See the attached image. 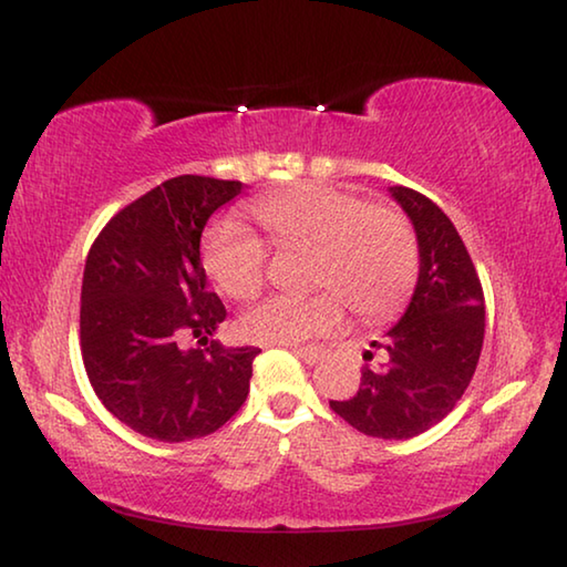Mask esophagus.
Segmentation results:
<instances>
[{
	"instance_id": "obj_1",
	"label": "esophagus",
	"mask_w": 567,
	"mask_h": 567,
	"mask_svg": "<svg viewBox=\"0 0 567 567\" xmlns=\"http://www.w3.org/2000/svg\"><path fill=\"white\" fill-rule=\"evenodd\" d=\"M297 358H302L307 364L320 362L324 354H328V348L324 344H307V348H292Z\"/></svg>"
}]
</instances>
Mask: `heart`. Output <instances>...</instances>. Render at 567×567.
Here are the masks:
<instances>
[{"instance_id": "obj_1", "label": "heart", "mask_w": 567, "mask_h": 567, "mask_svg": "<svg viewBox=\"0 0 567 567\" xmlns=\"http://www.w3.org/2000/svg\"><path fill=\"white\" fill-rule=\"evenodd\" d=\"M252 215L275 247H312L310 285L324 290L277 295L252 307L239 320L247 342L295 344L330 332L342 320V300L360 320H388L402 310L417 282V237L398 209L305 182L260 197ZM203 265L227 297L247 302L265 287L267 249L260 237L223 219L203 237Z\"/></svg>"}]
</instances>
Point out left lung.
I'll list each match as a JSON object with an SVG mask.
<instances>
[{"mask_svg": "<svg viewBox=\"0 0 567 567\" xmlns=\"http://www.w3.org/2000/svg\"><path fill=\"white\" fill-rule=\"evenodd\" d=\"M390 195L415 227L417 285L405 315L380 344L385 362L362 368L360 390L350 400H330V408L364 435L408 440L453 412L473 380L485 297L467 247L443 209L410 187H390Z\"/></svg>", "mask_w": 567, "mask_h": 567, "instance_id": "obj_1", "label": "left lung"}]
</instances>
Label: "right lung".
I'll return each mask as SVG.
<instances>
[{
  "label": "right lung",
  "mask_w": 567,
  "mask_h": 567,
  "mask_svg": "<svg viewBox=\"0 0 567 567\" xmlns=\"http://www.w3.org/2000/svg\"><path fill=\"white\" fill-rule=\"evenodd\" d=\"M239 192L237 179L172 177L120 209L90 249L84 370L102 405L134 433L162 443L205 437L247 398L260 350L213 340L227 310L199 262L209 215Z\"/></svg>",
  "instance_id": "right-lung-1"
}]
</instances>
